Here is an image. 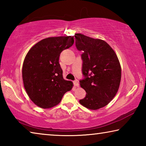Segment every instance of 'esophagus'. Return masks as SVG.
Listing matches in <instances>:
<instances>
[{
  "mask_svg": "<svg viewBox=\"0 0 146 146\" xmlns=\"http://www.w3.org/2000/svg\"><path fill=\"white\" fill-rule=\"evenodd\" d=\"M73 84H74V86H76V87H79V83L77 80L73 81Z\"/></svg>",
  "mask_w": 146,
  "mask_h": 146,
  "instance_id": "1",
  "label": "esophagus"
}]
</instances>
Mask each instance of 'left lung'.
Segmentation results:
<instances>
[{
  "instance_id": "8db88e82",
  "label": "left lung",
  "mask_w": 146,
  "mask_h": 146,
  "mask_svg": "<svg viewBox=\"0 0 146 146\" xmlns=\"http://www.w3.org/2000/svg\"><path fill=\"white\" fill-rule=\"evenodd\" d=\"M76 47L82 54V73L80 81L86 91L79 102L85 108L97 110L108 105L117 94L121 80V66L114 50L104 40L81 33L75 35Z\"/></svg>"
}]
</instances>
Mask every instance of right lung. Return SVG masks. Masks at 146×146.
Instances as JSON below:
<instances>
[{"instance_id": "1", "label": "right lung", "mask_w": 146, "mask_h": 146, "mask_svg": "<svg viewBox=\"0 0 146 146\" xmlns=\"http://www.w3.org/2000/svg\"><path fill=\"white\" fill-rule=\"evenodd\" d=\"M73 43L71 36L48 37L35 44L26 54L22 70L24 86L29 98L38 107H54L72 89L73 82L63 78L58 60L62 51Z\"/></svg>"}]
</instances>
